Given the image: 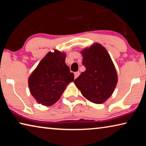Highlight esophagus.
Returning <instances> with one entry per match:
<instances>
[{
  "label": "esophagus",
  "mask_w": 146,
  "mask_h": 146,
  "mask_svg": "<svg viewBox=\"0 0 146 146\" xmlns=\"http://www.w3.org/2000/svg\"><path fill=\"white\" fill-rule=\"evenodd\" d=\"M74 75H75V79L77 78L79 75H80V72H79V71H76V72L74 73Z\"/></svg>",
  "instance_id": "esophagus-1"
}]
</instances>
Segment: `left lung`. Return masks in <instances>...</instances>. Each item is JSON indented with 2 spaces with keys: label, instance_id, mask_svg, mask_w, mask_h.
Returning <instances> with one entry per match:
<instances>
[{
  "label": "left lung",
  "instance_id": "1",
  "mask_svg": "<svg viewBox=\"0 0 146 146\" xmlns=\"http://www.w3.org/2000/svg\"><path fill=\"white\" fill-rule=\"evenodd\" d=\"M86 71L74 83L86 99L95 104L105 102L118 82L115 67L104 47L95 43L81 51Z\"/></svg>",
  "mask_w": 146,
  "mask_h": 146
}]
</instances>
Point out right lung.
Segmentation results:
<instances>
[{
    "mask_svg": "<svg viewBox=\"0 0 146 146\" xmlns=\"http://www.w3.org/2000/svg\"><path fill=\"white\" fill-rule=\"evenodd\" d=\"M66 53L58 50L49 52L38 64L28 78L32 96L42 105L50 106L60 99L74 74L66 64Z\"/></svg>",
    "mask_w": 146,
    "mask_h": 146,
    "instance_id": "obj_1",
    "label": "right lung"
}]
</instances>
